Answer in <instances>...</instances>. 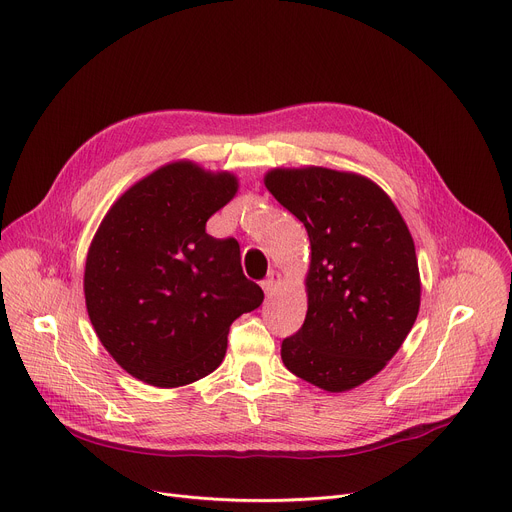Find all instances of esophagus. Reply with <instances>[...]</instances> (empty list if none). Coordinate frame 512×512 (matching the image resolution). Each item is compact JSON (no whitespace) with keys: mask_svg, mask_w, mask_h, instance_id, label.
Here are the masks:
<instances>
[{"mask_svg":"<svg viewBox=\"0 0 512 512\" xmlns=\"http://www.w3.org/2000/svg\"><path fill=\"white\" fill-rule=\"evenodd\" d=\"M278 282H280V274H278L276 270H270V272H268V276L260 282L262 289H264V293H266V297H272V293H274V289H276Z\"/></svg>","mask_w":512,"mask_h":512,"instance_id":"esophagus-1","label":"esophagus"}]
</instances>
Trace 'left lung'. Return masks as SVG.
Here are the masks:
<instances>
[{
  "label": "left lung",
  "mask_w": 512,
  "mask_h": 512,
  "mask_svg": "<svg viewBox=\"0 0 512 512\" xmlns=\"http://www.w3.org/2000/svg\"><path fill=\"white\" fill-rule=\"evenodd\" d=\"M264 185L303 221L311 244L305 323L280 358L313 386L352 390L399 352L419 315L409 227L374 181L348 170L272 168Z\"/></svg>",
  "instance_id": "8db88e82"
}]
</instances>
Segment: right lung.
I'll return each mask as SVG.
<instances>
[{
  "instance_id": "add662e5",
  "label": "right lung",
  "mask_w": 512,
  "mask_h": 512,
  "mask_svg": "<svg viewBox=\"0 0 512 512\" xmlns=\"http://www.w3.org/2000/svg\"><path fill=\"white\" fill-rule=\"evenodd\" d=\"M238 187L227 170L168 162L109 207L91 240L83 278L91 325L109 356L150 386L211 374L230 325L262 305L240 244L205 232Z\"/></svg>"
}]
</instances>
